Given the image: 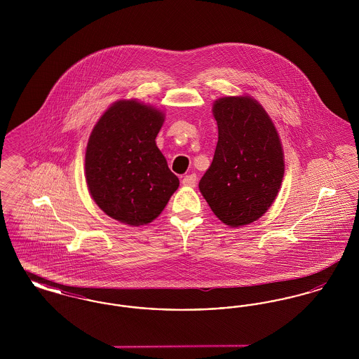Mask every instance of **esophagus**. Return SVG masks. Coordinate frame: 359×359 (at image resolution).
I'll list each match as a JSON object with an SVG mask.
<instances>
[{
    "label": "esophagus",
    "instance_id": "34e87169",
    "mask_svg": "<svg viewBox=\"0 0 359 359\" xmlns=\"http://www.w3.org/2000/svg\"><path fill=\"white\" fill-rule=\"evenodd\" d=\"M182 183H183V186H186V187H195V186H196V175L191 173V175L184 176L183 180H182Z\"/></svg>",
    "mask_w": 359,
    "mask_h": 359
}]
</instances>
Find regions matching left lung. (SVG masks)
Returning a JSON list of instances; mask_svg holds the SVG:
<instances>
[{"label":"left lung","mask_w":359,"mask_h":359,"mask_svg":"<svg viewBox=\"0 0 359 359\" xmlns=\"http://www.w3.org/2000/svg\"><path fill=\"white\" fill-rule=\"evenodd\" d=\"M212 114L218 144L199 189L221 222L246 226L276 201L285 171L283 144L273 121L250 95L218 98Z\"/></svg>","instance_id":"obj_1"}]
</instances>
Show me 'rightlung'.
<instances>
[{
    "instance_id": "1",
    "label": "right lung",
    "mask_w": 359,
    "mask_h": 359,
    "mask_svg": "<svg viewBox=\"0 0 359 359\" xmlns=\"http://www.w3.org/2000/svg\"><path fill=\"white\" fill-rule=\"evenodd\" d=\"M164 121V111L152 104L120 100L104 110L88 137V192L106 215L123 224L152 222L179 187L156 145Z\"/></svg>"
}]
</instances>
